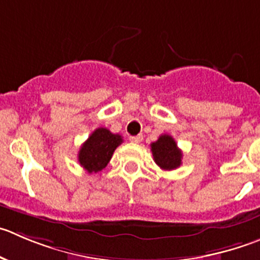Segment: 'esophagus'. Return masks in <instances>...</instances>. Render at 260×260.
Wrapping results in <instances>:
<instances>
[{"mask_svg": "<svg viewBox=\"0 0 260 260\" xmlns=\"http://www.w3.org/2000/svg\"><path fill=\"white\" fill-rule=\"evenodd\" d=\"M143 140V135H134V137H130V142L133 143H140Z\"/></svg>", "mask_w": 260, "mask_h": 260, "instance_id": "esophagus-1", "label": "esophagus"}]
</instances>
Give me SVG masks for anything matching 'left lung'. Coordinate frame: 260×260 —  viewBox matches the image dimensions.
<instances>
[{
	"label": "left lung",
	"instance_id": "8db88e82",
	"mask_svg": "<svg viewBox=\"0 0 260 260\" xmlns=\"http://www.w3.org/2000/svg\"><path fill=\"white\" fill-rule=\"evenodd\" d=\"M150 150L154 162L165 171H172L181 166L182 152L171 135H160L157 142L150 144Z\"/></svg>",
	"mask_w": 260,
	"mask_h": 260
}]
</instances>
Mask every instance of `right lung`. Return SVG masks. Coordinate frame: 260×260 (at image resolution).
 Instances as JSON below:
<instances>
[{
  "instance_id": "add662e5",
  "label": "right lung",
  "mask_w": 260,
  "mask_h": 260,
  "mask_svg": "<svg viewBox=\"0 0 260 260\" xmlns=\"http://www.w3.org/2000/svg\"><path fill=\"white\" fill-rule=\"evenodd\" d=\"M121 143V135L112 134L106 127L95 128L79 150V163L89 174H97L108 165L113 152Z\"/></svg>"
}]
</instances>
